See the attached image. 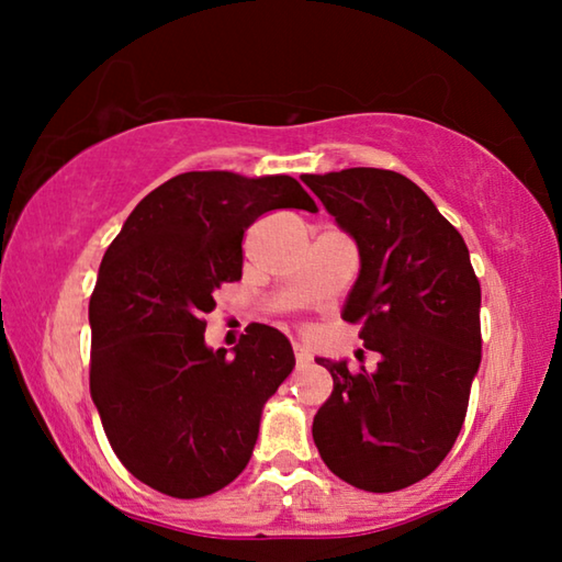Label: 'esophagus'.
Returning a JSON list of instances; mask_svg holds the SVG:
<instances>
[{
  "instance_id": "34e87169",
  "label": "esophagus",
  "mask_w": 562,
  "mask_h": 562,
  "mask_svg": "<svg viewBox=\"0 0 562 562\" xmlns=\"http://www.w3.org/2000/svg\"><path fill=\"white\" fill-rule=\"evenodd\" d=\"M294 359H297V364H304V361H310V351L304 349L302 345H297V341H294Z\"/></svg>"
}]
</instances>
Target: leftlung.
Listing matches in <instances>:
<instances>
[{
	"label": "left lung",
	"mask_w": 562,
	"mask_h": 562,
	"mask_svg": "<svg viewBox=\"0 0 562 562\" xmlns=\"http://www.w3.org/2000/svg\"><path fill=\"white\" fill-rule=\"evenodd\" d=\"M359 250L341 319L379 351L374 372L317 357L335 389L315 414L327 469L361 491L412 486L459 436L481 364V284L469 247L406 176L345 168L304 176Z\"/></svg>",
	"instance_id": "obj_1"
}]
</instances>
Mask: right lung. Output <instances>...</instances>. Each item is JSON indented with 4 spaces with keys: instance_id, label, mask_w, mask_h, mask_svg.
<instances>
[{
    "instance_id": "1",
    "label": "right lung",
    "mask_w": 562,
    "mask_h": 562,
    "mask_svg": "<svg viewBox=\"0 0 562 562\" xmlns=\"http://www.w3.org/2000/svg\"><path fill=\"white\" fill-rule=\"evenodd\" d=\"M282 207L317 213L292 176L193 170L126 217L89 302L91 398L121 463L173 498L225 488L250 461L268 398L294 369L280 329L247 325L227 357L205 345L213 294L243 274V235Z\"/></svg>"
}]
</instances>
